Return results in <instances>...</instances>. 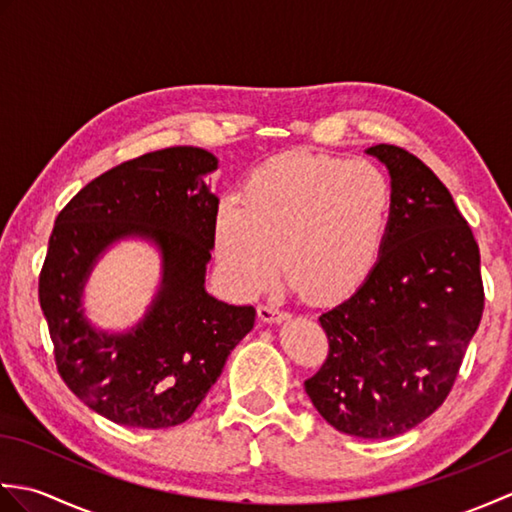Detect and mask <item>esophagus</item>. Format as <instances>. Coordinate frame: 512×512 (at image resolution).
Returning a JSON list of instances; mask_svg holds the SVG:
<instances>
[{"label":"esophagus","instance_id":"esophagus-1","mask_svg":"<svg viewBox=\"0 0 512 512\" xmlns=\"http://www.w3.org/2000/svg\"><path fill=\"white\" fill-rule=\"evenodd\" d=\"M257 314H259V319H262L264 323H279V321L288 319V312L279 310L275 306H259Z\"/></svg>","mask_w":512,"mask_h":512}]
</instances>
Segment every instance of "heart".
<instances>
[{
	"instance_id": "obj_1",
	"label": "heart",
	"mask_w": 512,
	"mask_h": 512,
	"mask_svg": "<svg viewBox=\"0 0 512 512\" xmlns=\"http://www.w3.org/2000/svg\"><path fill=\"white\" fill-rule=\"evenodd\" d=\"M239 200L213 213V253L237 295L279 273L319 303L347 299L378 264L396 215V184L369 160L286 151L248 173Z\"/></svg>"
}]
</instances>
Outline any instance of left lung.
Wrapping results in <instances>:
<instances>
[{
  "mask_svg": "<svg viewBox=\"0 0 512 512\" xmlns=\"http://www.w3.org/2000/svg\"><path fill=\"white\" fill-rule=\"evenodd\" d=\"M367 154L396 184L394 224L365 284L319 317L330 352L306 394L336 431L380 440L413 429L449 396L484 286L471 226L436 173L396 145Z\"/></svg>",
  "mask_w": 512,
  "mask_h": 512,
  "instance_id": "1",
  "label": "left lung"
}]
</instances>
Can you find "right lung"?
<instances>
[{"instance_id": "right-lung-1", "label": "right lung", "mask_w": 512, "mask_h": 512, "mask_svg": "<svg viewBox=\"0 0 512 512\" xmlns=\"http://www.w3.org/2000/svg\"><path fill=\"white\" fill-rule=\"evenodd\" d=\"M215 169L217 158L200 147L151 151L85 184L54 222L39 275L54 361L74 396L116 424L167 429L189 420L255 325L253 306H228L204 288L220 204L206 176ZM123 238L154 243L163 277L146 317L107 333L84 317L82 290Z\"/></svg>"}]
</instances>
